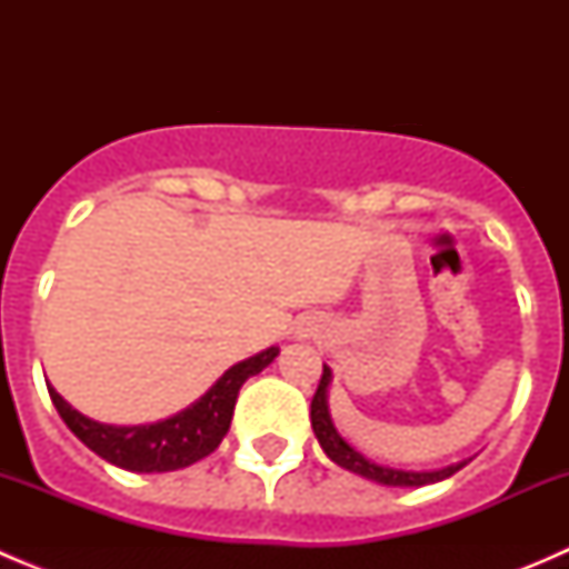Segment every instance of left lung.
<instances>
[{
  "mask_svg": "<svg viewBox=\"0 0 569 569\" xmlns=\"http://www.w3.org/2000/svg\"><path fill=\"white\" fill-rule=\"evenodd\" d=\"M330 377H332L330 369L325 366L319 388L311 399V427H313V432H317L321 449H325V455L330 457L332 462L341 465V468H347V470H352V473L366 476V479L380 481V485H388V487L435 485V481L449 479V476H455L457 470L462 468L465 462L451 465V468H443V470H429V473H416V470H396V468H386V465L366 460V457L360 455V451H355L352 446H349L347 440L338 435V429L332 427L330 412H327V386H330Z\"/></svg>",
  "mask_w": 569,
  "mask_h": 569,
  "instance_id": "8db88e82",
  "label": "left lung"
}]
</instances>
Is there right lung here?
Listing matches in <instances>:
<instances>
[{"mask_svg": "<svg viewBox=\"0 0 569 569\" xmlns=\"http://www.w3.org/2000/svg\"><path fill=\"white\" fill-rule=\"evenodd\" d=\"M278 352V347H269L267 352L231 366L192 407L168 421L142 423V427H109L73 410L51 386L49 396L66 427L101 460L134 473H164L203 460L220 446L231 427L239 388L267 369Z\"/></svg>", "mask_w": 569, "mask_h": 569, "instance_id": "obj_1", "label": "right lung"}]
</instances>
